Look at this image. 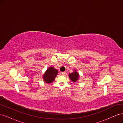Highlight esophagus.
Returning <instances> with one entry per match:
<instances>
[{
  "label": "esophagus",
  "instance_id": "34e87169",
  "mask_svg": "<svg viewBox=\"0 0 123 123\" xmlns=\"http://www.w3.org/2000/svg\"><path fill=\"white\" fill-rule=\"evenodd\" d=\"M66 72H61V74H62V75H65V74H66Z\"/></svg>",
  "mask_w": 123,
  "mask_h": 123
}]
</instances>
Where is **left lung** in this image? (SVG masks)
Masks as SVG:
<instances>
[{
	"label": "left lung",
	"instance_id": "8db88e82",
	"mask_svg": "<svg viewBox=\"0 0 123 123\" xmlns=\"http://www.w3.org/2000/svg\"><path fill=\"white\" fill-rule=\"evenodd\" d=\"M69 77L72 82L75 83L80 80V76L79 72H78L77 71V70L75 69L74 71V72H73L69 74Z\"/></svg>",
	"mask_w": 123,
	"mask_h": 123
}]
</instances>
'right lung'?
<instances>
[{
    "mask_svg": "<svg viewBox=\"0 0 123 123\" xmlns=\"http://www.w3.org/2000/svg\"><path fill=\"white\" fill-rule=\"evenodd\" d=\"M58 70L53 67H50L44 73L43 75V79L44 82L48 84L52 83L55 78L57 75Z\"/></svg>",
    "mask_w": 123,
    "mask_h": 123,
    "instance_id": "1",
    "label": "right lung"
}]
</instances>
